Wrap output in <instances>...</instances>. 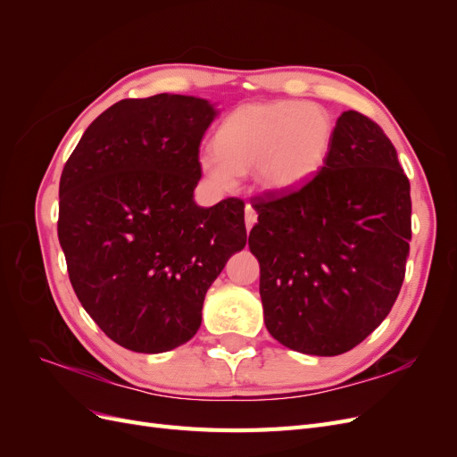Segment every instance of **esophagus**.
<instances>
[{
	"mask_svg": "<svg viewBox=\"0 0 457 457\" xmlns=\"http://www.w3.org/2000/svg\"><path fill=\"white\" fill-rule=\"evenodd\" d=\"M257 223V212L253 210L252 205H245V228L247 232L252 230V227Z\"/></svg>",
	"mask_w": 457,
	"mask_h": 457,
	"instance_id": "34e87169",
	"label": "esophagus"
}]
</instances>
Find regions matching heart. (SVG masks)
Returning a JSON list of instances; mask_svg holds the SVG:
<instances>
[{
    "label": "heart",
    "instance_id": "heart-1",
    "mask_svg": "<svg viewBox=\"0 0 457 457\" xmlns=\"http://www.w3.org/2000/svg\"><path fill=\"white\" fill-rule=\"evenodd\" d=\"M334 139V121L314 103L267 101L242 104L217 131V148L200 152V170L213 187L228 190L238 173L253 170L267 192H289L320 171Z\"/></svg>",
    "mask_w": 457,
    "mask_h": 457
}]
</instances>
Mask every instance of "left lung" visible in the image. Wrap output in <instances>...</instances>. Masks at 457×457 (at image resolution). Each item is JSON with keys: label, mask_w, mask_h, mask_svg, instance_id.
Listing matches in <instances>:
<instances>
[{"label": "left lung", "mask_w": 457, "mask_h": 457, "mask_svg": "<svg viewBox=\"0 0 457 457\" xmlns=\"http://www.w3.org/2000/svg\"><path fill=\"white\" fill-rule=\"evenodd\" d=\"M253 207L269 334L303 354L351 351L391 312L411 240L410 181L389 137L347 110L309 183Z\"/></svg>", "instance_id": "obj_1"}]
</instances>
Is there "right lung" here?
Masks as SVG:
<instances>
[{"mask_svg": "<svg viewBox=\"0 0 457 457\" xmlns=\"http://www.w3.org/2000/svg\"><path fill=\"white\" fill-rule=\"evenodd\" d=\"M217 110L198 96L123 99L64 163L59 242L74 292L104 334L156 354L195 337L205 292L245 245L244 202L200 207V143Z\"/></svg>", "mask_w": 457, "mask_h": 457, "instance_id": "1", "label": "right lung"}]
</instances>
